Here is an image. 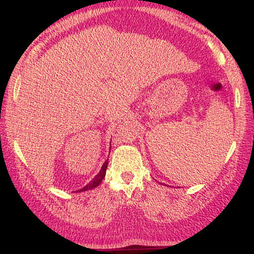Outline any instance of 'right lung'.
<instances>
[{
	"label": "right lung",
	"instance_id": "add662e5",
	"mask_svg": "<svg viewBox=\"0 0 254 254\" xmlns=\"http://www.w3.org/2000/svg\"><path fill=\"white\" fill-rule=\"evenodd\" d=\"M107 167H108V160H106L105 161V164L102 165V167H101V169H100V171H99V174L97 175L93 180H91L88 185H86L83 189H80V190H78V192L79 191H87V190H91V189H94V188H96V187H98L99 185H100V182L102 181V179H104L105 178V175H106V170H107Z\"/></svg>",
	"mask_w": 254,
	"mask_h": 254
}]
</instances>
